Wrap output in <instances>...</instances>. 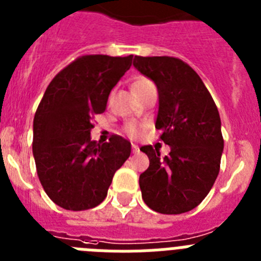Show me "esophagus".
Segmentation results:
<instances>
[{"label": "esophagus", "instance_id": "1", "mask_svg": "<svg viewBox=\"0 0 261 261\" xmlns=\"http://www.w3.org/2000/svg\"><path fill=\"white\" fill-rule=\"evenodd\" d=\"M132 151L133 153H138V151H140V147H138L136 144H132Z\"/></svg>", "mask_w": 261, "mask_h": 261}]
</instances>
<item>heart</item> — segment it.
<instances>
[{"mask_svg": "<svg viewBox=\"0 0 261 261\" xmlns=\"http://www.w3.org/2000/svg\"><path fill=\"white\" fill-rule=\"evenodd\" d=\"M149 85H151V82L149 80H146V78H137V80H135L132 82V85H130V90H132V93L136 94L138 93V91H141L142 89H145L146 86H149ZM124 130H125V133L128 136H130V137H138V136L141 135V128L138 125H136L135 123H128L125 126H124Z\"/></svg>", "mask_w": 261, "mask_h": 261, "instance_id": "b5f03b06", "label": "heart"}]
</instances>
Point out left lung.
Here are the masks:
<instances>
[{"instance_id":"1","label":"left lung","mask_w":261,"mask_h":261,"mask_svg":"<svg viewBox=\"0 0 261 261\" xmlns=\"http://www.w3.org/2000/svg\"><path fill=\"white\" fill-rule=\"evenodd\" d=\"M133 66L156 85L155 128L171 147L165 158L151 145L140 149L150 161L140 175L142 200L158 213H186L206 197L220 172V114L201 78L180 59L135 56Z\"/></svg>"}]
</instances>
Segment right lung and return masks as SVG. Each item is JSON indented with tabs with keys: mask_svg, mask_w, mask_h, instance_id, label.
<instances>
[{
	"mask_svg": "<svg viewBox=\"0 0 261 261\" xmlns=\"http://www.w3.org/2000/svg\"><path fill=\"white\" fill-rule=\"evenodd\" d=\"M133 56H81L50 81L34 117L32 153L39 180L66 211L95 208L107 196L115 172L130 155V142L112 136L91 141L96 114L132 65Z\"/></svg>",
	"mask_w": 261,
	"mask_h": 261,
	"instance_id": "1",
	"label": "right lung"
}]
</instances>
